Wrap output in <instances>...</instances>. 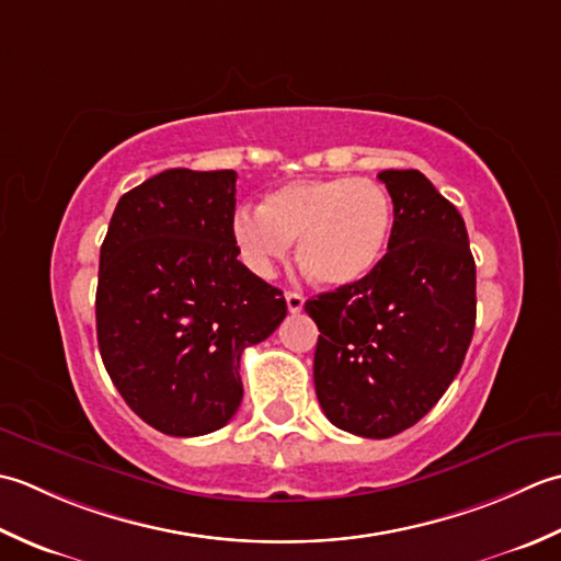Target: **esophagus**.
Masks as SVG:
<instances>
[{"mask_svg": "<svg viewBox=\"0 0 561 561\" xmlns=\"http://www.w3.org/2000/svg\"><path fill=\"white\" fill-rule=\"evenodd\" d=\"M285 302H288V310L295 314L305 307V295L297 293V290H288V293H285Z\"/></svg>", "mask_w": 561, "mask_h": 561, "instance_id": "obj_1", "label": "esophagus"}]
</instances>
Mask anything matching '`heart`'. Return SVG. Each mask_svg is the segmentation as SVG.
Here are the masks:
<instances>
[{
	"label": "heart",
	"mask_w": 561,
	"mask_h": 561,
	"mask_svg": "<svg viewBox=\"0 0 561 561\" xmlns=\"http://www.w3.org/2000/svg\"><path fill=\"white\" fill-rule=\"evenodd\" d=\"M394 227L390 193L373 179H307L271 191L259 213L234 217L249 266L268 273L297 242V264L314 283L346 288L380 266Z\"/></svg>",
	"instance_id": "heart-1"
}]
</instances>
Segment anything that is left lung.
Segmentation results:
<instances>
[{
  "mask_svg": "<svg viewBox=\"0 0 561 561\" xmlns=\"http://www.w3.org/2000/svg\"><path fill=\"white\" fill-rule=\"evenodd\" d=\"M394 227L368 278L317 295L314 390L327 419L363 438H390L424 419L470 348L477 271L462 215L416 169L377 174Z\"/></svg>",
  "mask_w": 561,
  "mask_h": 561,
  "instance_id": "obj_1",
  "label": "left lung"
}]
</instances>
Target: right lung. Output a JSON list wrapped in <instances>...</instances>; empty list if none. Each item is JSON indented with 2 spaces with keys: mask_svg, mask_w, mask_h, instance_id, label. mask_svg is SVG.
<instances>
[{
  "mask_svg": "<svg viewBox=\"0 0 561 561\" xmlns=\"http://www.w3.org/2000/svg\"><path fill=\"white\" fill-rule=\"evenodd\" d=\"M234 186L232 169H167L121 196L101 244V360L167 436L222 428L244 397V348L288 314L283 293L237 261Z\"/></svg>",
  "mask_w": 561,
  "mask_h": 561,
  "instance_id": "right-lung-1",
  "label": "right lung"
}]
</instances>
